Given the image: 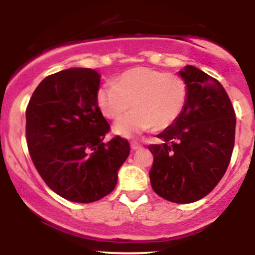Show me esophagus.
I'll use <instances>...</instances> for the list:
<instances>
[{"label": "esophagus", "instance_id": "esophagus-1", "mask_svg": "<svg viewBox=\"0 0 255 255\" xmlns=\"http://www.w3.org/2000/svg\"><path fill=\"white\" fill-rule=\"evenodd\" d=\"M130 148H132V150H137V149L142 148V145L138 142H134V140H133V142H130Z\"/></svg>", "mask_w": 255, "mask_h": 255}]
</instances>
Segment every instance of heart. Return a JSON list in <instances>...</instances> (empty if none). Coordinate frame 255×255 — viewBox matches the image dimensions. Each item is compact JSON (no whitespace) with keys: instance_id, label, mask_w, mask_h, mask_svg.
I'll list each match as a JSON object with an SVG mask.
<instances>
[{"instance_id":"obj_1","label":"heart","mask_w":255,"mask_h":255,"mask_svg":"<svg viewBox=\"0 0 255 255\" xmlns=\"http://www.w3.org/2000/svg\"><path fill=\"white\" fill-rule=\"evenodd\" d=\"M189 86L182 76L150 68H134L121 74L113 84L97 91V105L122 137H134L154 127L165 129L176 122L186 107Z\"/></svg>"}]
</instances>
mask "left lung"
I'll list each match as a JSON object with an SVG mask.
<instances>
[{
    "label": "left lung",
    "mask_w": 255,
    "mask_h": 255,
    "mask_svg": "<svg viewBox=\"0 0 255 255\" xmlns=\"http://www.w3.org/2000/svg\"><path fill=\"white\" fill-rule=\"evenodd\" d=\"M189 86L186 107L173 126L149 144V171L155 194L175 204H191L210 194L230 165L236 112L218 80L195 66L180 71Z\"/></svg>",
    "instance_id": "obj_1"
}]
</instances>
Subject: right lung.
I'll list each match as a JSON object with an SVG mask.
<instances>
[{"mask_svg":"<svg viewBox=\"0 0 255 255\" xmlns=\"http://www.w3.org/2000/svg\"><path fill=\"white\" fill-rule=\"evenodd\" d=\"M100 82L92 69L51 74L25 110V138L35 169L59 196L80 204L113 191L130 150L120 135L104 143L111 127L97 105Z\"/></svg>","mask_w":255,"mask_h":255,"instance_id":"add662e5","label":"right lung"}]
</instances>
